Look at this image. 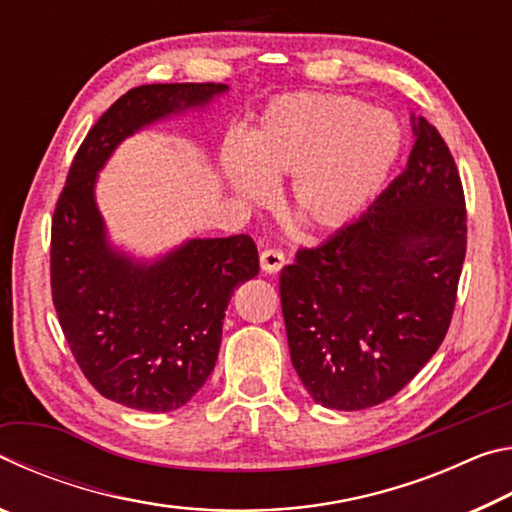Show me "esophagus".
<instances>
[{
	"instance_id": "esophagus-1",
	"label": "esophagus",
	"mask_w": 512,
	"mask_h": 512,
	"mask_svg": "<svg viewBox=\"0 0 512 512\" xmlns=\"http://www.w3.org/2000/svg\"><path fill=\"white\" fill-rule=\"evenodd\" d=\"M259 264H262L264 273H277L284 264H287V257H284L282 250L266 248L262 250V255H259Z\"/></svg>"
}]
</instances>
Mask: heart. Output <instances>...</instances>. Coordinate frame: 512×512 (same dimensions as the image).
I'll return each mask as SVG.
<instances>
[{
    "label": "heart",
    "instance_id": "heart-1",
    "mask_svg": "<svg viewBox=\"0 0 512 512\" xmlns=\"http://www.w3.org/2000/svg\"><path fill=\"white\" fill-rule=\"evenodd\" d=\"M404 144L391 112L336 94L298 92L262 110L246 144L223 149V178L248 205L271 201L291 178L287 210L311 232H334L359 219L391 178Z\"/></svg>",
    "mask_w": 512,
    "mask_h": 512
}]
</instances>
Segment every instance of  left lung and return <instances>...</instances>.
Here are the masks:
<instances>
[{
    "instance_id": "1",
    "label": "left lung",
    "mask_w": 512,
    "mask_h": 512,
    "mask_svg": "<svg viewBox=\"0 0 512 512\" xmlns=\"http://www.w3.org/2000/svg\"><path fill=\"white\" fill-rule=\"evenodd\" d=\"M402 176L348 228L280 275L291 361L314 402L361 411L418 375L452 320L467 225L452 153L411 112Z\"/></svg>"
}]
</instances>
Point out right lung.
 Masks as SVG:
<instances>
[{
	"label": "right lung",
	"instance_id": "right-lung-1",
	"mask_svg": "<svg viewBox=\"0 0 512 512\" xmlns=\"http://www.w3.org/2000/svg\"><path fill=\"white\" fill-rule=\"evenodd\" d=\"M225 83H153L126 92L92 126L51 223V293L90 384L128 409L164 413L201 391L221 348L232 293L259 273L248 235L192 237L160 255L110 239L97 180L119 144L153 124L203 112Z\"/></svg>",
	"mask_w": 512,
	"mask_h": 512
}]
</instances>
